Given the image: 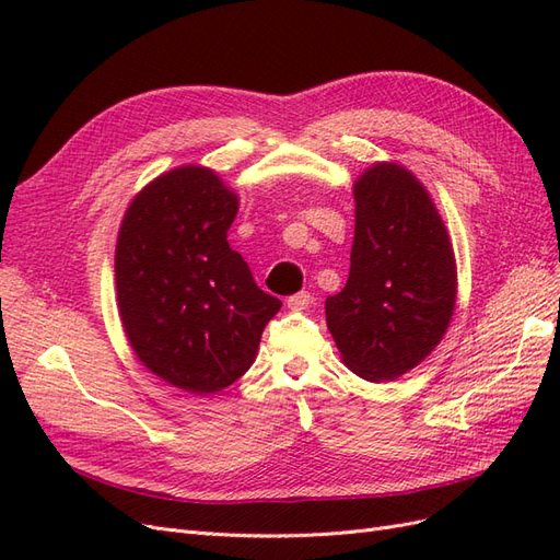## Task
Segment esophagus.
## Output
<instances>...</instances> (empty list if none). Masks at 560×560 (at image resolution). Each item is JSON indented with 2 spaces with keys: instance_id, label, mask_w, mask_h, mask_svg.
<instances>
[{
  "instance_id": "34e87169",
  "label": "esophagus",
  "mask_w": 560,
  "mask_h": 560,
  "mask_svg": "<svg viewBox=\"0 0 560 560\" xmlns=\"http://www.w3.org/2000/svg\"><path fill=\"white\" fill-rule=\"evenodd\" d=\"M311 303H313V296L308 292H299V294L287 299V308H290V311H306Z\"/></svg>"
}]
</instances>
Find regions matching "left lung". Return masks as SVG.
<instances>
[{"instance_id": "1", "label": "left lung", "mask_w": 560, "mask_h": 560, "mask_svg": "<svg viewBox=\"0 0 560 560\" xmlns=\"http://www.w3.org/2000/svg\"><path fill=\"white\" fill-rule=\"evenodd\" d=\"M350 276L325 301L343 364L371 383L395 381L442 341L455 311V254L434 200L399 163L354 179Z\"/></svg>"}]
</instances>
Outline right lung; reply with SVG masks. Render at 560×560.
<instances>
[{
  "mask_svg": "<svg viewBox=\"0 0 560 560\" xmlns=\"http://www.w3.org/2000/svg\"><path fill=\"white\" fill-rule=\"evenodd\" d=\"M238 196L214 171L179 165L130 200L116 238V301L138 360L184 393L212 395L257 358L282 301L261 292L226 231Z\"/></svg>",
  "mask_w": 560,
  "mask_h": 560,
  "instance_id": "1",
  "label": "right lung"
}]
</instances>
